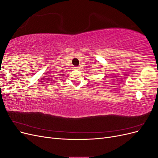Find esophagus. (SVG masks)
<instances>
[{"instance_id":"34e87169","label":"esophagus","mask_w":158,"mask_h":158,"mask_svg":"<svg viewBox=\"0 0 158 158\" xmlns=\"http://www.w3.org/2000/svg\"><path fill=\"white\" fill-rule=\"evenodd\" d=\"M74 69H80L79 66H75V67H74Z\"/></svg>"}]
</instances>
